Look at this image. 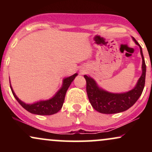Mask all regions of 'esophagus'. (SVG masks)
I'll return each mask as SVG.
<instances>
[{
	"mask_svg": "<svg viewBox=\"0 0 152 152\" xmlns=\"http://www.w3.org/2000/svg\"><path fill=\"white\" fill-rule=\"evenodd\" d=\"M82 73H83V71H82Z\"/></svg>",
	"mask_w": 152,
	"mask_h": 152,
	"instance_id": "34e87169",
	"label": "esophagus"
}]
</instances>
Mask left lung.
Wrapping results in <instances>:
<instances>
[{"instance_id": "8db88e82", "label": "left lung", "mask_w": 152, "mask_h": 152, "mask_svg": "<svg viewBox=\"0 0 152 152\" xmlns=\"http://www.w3.org/2000/svg\"><path fill=\"white\" fill-rule=\"evenodd\" d=\"M132 39L140 48L142 58V74L133 89L121 94H114L102 89L90 76L84 75L86 81V92L88 100L96 111L102 114H116L129 109L142 95L145 84L146 64L142 48L135 38Z\"/></svg>"}]
</instances>
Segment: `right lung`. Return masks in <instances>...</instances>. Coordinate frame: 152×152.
I'll list each match as a JSON object with an SVG mask.
<instances>
[{"label":"right lung","instance_id":"obj_1","mask_svg":"<svg viewBox=\"0 0 152 152\" xmlns=\"http://www.w3.org/2000/svg\"><path fill=\"white\" fill-rule=\"evenodd\" d=\"M77 75V74H75L69 77L64 78L61 88L57 91V93L51 99L46 101H40V102L34 103L32 104H26L20 101L15 95L10 83V86L15 99L22 106V107H23L28 111H29L31 114L37 115H52L58 112L62 108L66 91L71 85V82L74 81L75 77Z\"/></svg>","mask_w":152,"mask_h":152}]
</instances>
